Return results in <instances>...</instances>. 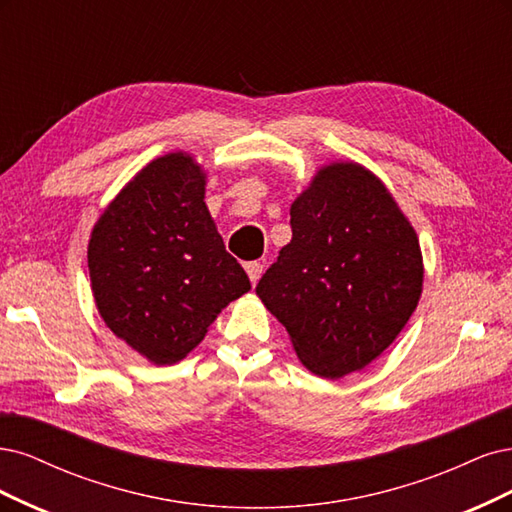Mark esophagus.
<instances>
[{
	"instance_id": "1",
	"label": "esophagus",
	"mask_w": 512,
	"mask_h": 512,
	"mask_svg": "<svg viewBox=\"0 0 512 512\" xmlns=\"http://www.w3.org/2000/svg\"><path fill=\"white\" fill-rule=\"evenodd\" d=\"M244 270H246V274H249L251 283L255 285L257 280H259V276H261V272H263V263H259V261H246L244 263Z\"/></svg>"
}]
</instances>
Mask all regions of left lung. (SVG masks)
Returning <instances> with one entry per match:
<instances>
[{
    "mask_svg": "<svg viewBox=\"0 0 512 512\" xmlns=\"http://www.w3.org/2000/svg\"><path fill=\"white\" fill-rule=\"evenodd\" d=\"M291 232L257 295L310 372L340 378L361 370L417 308L423 263L415 229L374 174L334 163L293 202Z\"/></svg>",
    "mask_w": 512,
    "mask_h": 512,
    "instance_id": "8db88e82",
    "label": "left lung"
}]
</instances>
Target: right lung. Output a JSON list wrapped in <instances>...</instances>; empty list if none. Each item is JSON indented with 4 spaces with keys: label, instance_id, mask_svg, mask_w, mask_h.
Listing matches in <instances>:
<instances>
[{
    "label": "right lung",
    "instance_id": "right-lung-1",
    "mask_svg": "<svg viewBox=\"0 0 512 512\" xmlns=\"http://www.w3.org/2000/svg\"><path fill=\"white\" fill-rule=\"evenodd\" d=\"M206 176L185 153L159 157L97 221L93 298L106 325L153 364H176L219 312L251 289L204 204Z\"/></svg>",
    "mask_w": 512,
    "mask_h": 512
}]
</instances>
